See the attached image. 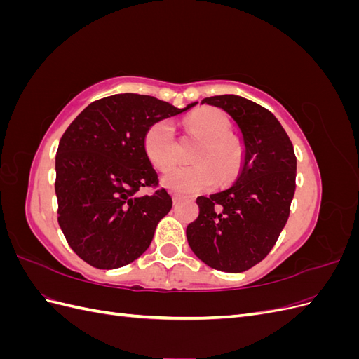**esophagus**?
<instances>
[{"instance_id": "obj_1", "label": "esophagus", "mask_w": 359, "mask_h": 359, "mask_svg": "<svg viewBox=\"0 0 359 359\" xmlns=\"http://www.w3.org/2000/svg\"><path fill=\"white\" fill-rule=\"evenodd\" d=\"M172 201H173V205H178L181 201H182V196H180V194H172Z\"/></svg>"}]
</instances>
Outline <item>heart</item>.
<instances>
[{
  "label": "heart",
  "instance_id": "obj_1",
  "mask_svg": "<svg viewBox=\"0 0 359 359\" xmlns=\"http://www.w3.org/2000/svg\"><path fill=\"white\" fill-rule=\"evenodd\" d=\"M189 133L202 140V144L193 156L196 165L173 166L178 160V144L175 130L168 119L149 126L144 137L145 153L153 165L160 169H169L163 184L177 193H193L211 187L217 181L227 184L232 181L241 169L243 148L236 139L227 136L231 123L227 116L214 107L190 114L186 121Z\"/></svg>",
  "mask_w": 359,
  "mask_h": 359
}]
</instances>
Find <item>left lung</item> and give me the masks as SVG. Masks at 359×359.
I'll return each mask as SVG.
<instances>
[{"label":"left lung","instance_id":"obj_1","mask_svg":"<svg viewBox=\"0 0 359 359\" xmlns=\"http://www.w3.org/2000/svg\"><path fill=\"white\" fill-rule=\"evenodd\" d=\"M202 103L232 116L244 157L232 187L196 199L199 215L187 226V241L208 266L243 273L266 257L289 219L297 157L278 119L260 104L233 94L206 97Z\"/></svg>","mask_w":359,"mask_h":359}]
</instances>
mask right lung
Instances as JSON below:
<instances>
[{"label": "right lung", "mask_w": 359, "mask_h": 359, "mask_svg": "<svg viewBox=\"0 0 359 359\" xmlns=\"http://www.w3.org/2000/svg\"><path fill=\"white\" fill-rule=\"evenodd\" d=\"M184 109L140 94L95 100L64 132L55 157L58 223L69 245L86 264L114 269L149 247L158 222L172 208L145 153L149 126Z\"/></svg>", "instance_id": "add662e5"}]
</instances>
